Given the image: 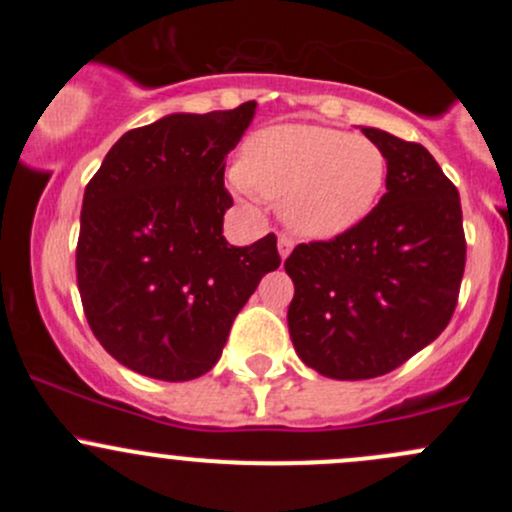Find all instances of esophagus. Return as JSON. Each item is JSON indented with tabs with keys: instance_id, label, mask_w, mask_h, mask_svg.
Segmentation results:
<instances>
[{
	"instance_id": "esophagus-1",
	"label": "esophagus",
	"mask_w": 512,
	"mask_h": 512,
	"mask_svg": "<svg viewBox=\"0 0 512 512\" xmlns=\"http://www.w3.org/2000/svg\"><path fill=\"white\" fill-rule=\"evenodd\" d=\"M294 247V240L289 235H280L277 237V250H280V257L285 260V257H289V252H292Z\"/></svg>"
}]
</instances>
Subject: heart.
Here are the masks:
<instances>
[{"instance_id": "1", "label": "heart", "mask_w": 512, "mask_h": 512, "mask_svg": "<svg viewBox=\"0 0 512 512\" xmlns=\"http://www.w3.org/2000/svg\"><path fill=\"white\" fill-rule=\"evenodd\" d=\"M242 198L282 200V215L304 237H334L369 215L386 183L374 141L324 126H275L245 143L230 170Z\"/></svg>"}]
</instances>
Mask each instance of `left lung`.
I'll list each match as a JSON object with an SVG mask.
<instances>
[{"mask_svg":"<svg viewBox=\"0 0 512 512\" xmlns=\"http://www.w3.org/2000/svg\"><path fill=\"white\" fill-rule=\"evenodd\" d=\"M386 156V193L332 240L285 260L294 352L322 376L374 379L409 361L451 322L466 270L461 198L421 143L361 128Z\"/></svg>","mask_w":512,"mask_h":512,"instance_id":"left-lung-1","label":"left lung"}]
</instances>
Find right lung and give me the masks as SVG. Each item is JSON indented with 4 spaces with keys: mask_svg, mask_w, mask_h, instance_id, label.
<instances>
[{
    "mask_svg": "<svg viewBox=\"0 0 512 512\" xmlns=\"http://www.w3.org/2000/svg\"><path fill=\"white\" fill-rule=\"evenodd\" d=\"M255 116L173 113L123 133L89 180L76 280L89 327L116 361L160 381L218 364L237 312L280 267L277 237L235 247L225 158Z\"/></svg>",
    "mask_w": 512,
    "mask_h": 512,
    "instance_id": "obj_1",
    "label": "right lung"
}]
</instances>
